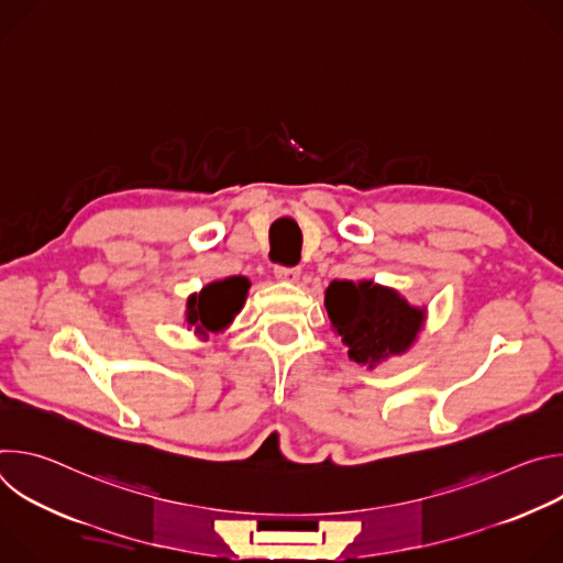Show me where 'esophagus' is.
I'll return each instance as SVG.
<instances>
[{
	"instance_id": "esophagus-1",
	"label": "esophagus",
	"mask_w": 563,
	"mask_h": 563,
	"mask_svg": "<svg viewBox=\"0 0 563 563\" xmlns=\"http://www.w3.org/2000/svg\"><path fill=\"white\" fill-rule=\"evenodd\" d=\"M274 274H276V278H278V280L294 283V280H298L300 269H298V267H283V265H278V267L274 269Z\"/></svg>"
}]
</instances>
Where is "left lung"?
Listing matches in <instances>:
<instances>
[{
	"label": "left lung",
	"mask_w": 563,
	"mask_h": 563,
	"mask_svg": "<svg viewBox=\"0 0 563 563\" xmlns=\"http://www.w3.org/2000/svg\"><path fill=\"white\" fill-rule=\"evenodd\" d=\"M325 309L350 358L369 367L408 352L426 320V307H412L398 291L374 280L330 283Z\"/></svg>",
	"instance_id": "obj_1"
}]
</instances>
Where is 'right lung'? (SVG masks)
I'll return each instance as SVG.
<instances>
[{
	"label": "right lung",
	"mask_w": 563,
	"mask_h": 563,
	"mask_svg": "<svg viewBox=\"0 0 563 563\" xmlns=\"http://www.w3.org/2000/svg\"><path fill=\"white\" fill-rule=\"evenodd\" d=\"M250 280L245 276H231L224 280L209 283L200 294H191L187 300V323L196 334L207 336L209 332H222L233 316L243 309Z\"/></svg>",
	"instance_id": "obj_1"
}]
</instances>
